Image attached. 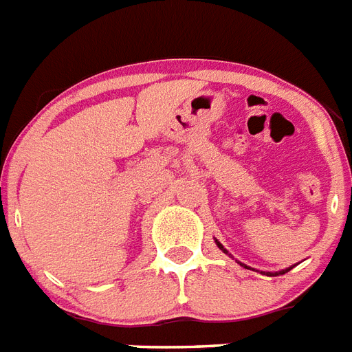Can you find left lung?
Segmentation results:
<instances>
[{"instance_id": "left-lung-1", "label": "left lung", "mask_w": 352, "mask_h": 352, "mask_svg": "<svg viewBox=\"0 0 352 352\" xmlns=\"http://www.w3.org/2000/svg\"><path fill=\"white\" fill-rule=\"evenodd\" d=\"M215 245L219 246L221 250L225 252V254H228V250H226L225 246L221 245V243H219V241H217V239H215ZM228 256H230V257H232V254H228ZM235 261H237V259H235ZM237 263H239L241 267H245V268H248V270H252V268H250V267H246L245 263H241V261H237ZM290 268H292V267H289V268H285V270H278V272H261V274H265V276H281V274H285V272H289Z\"/></svg>"}]
</instances>
